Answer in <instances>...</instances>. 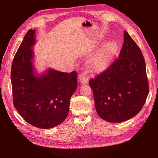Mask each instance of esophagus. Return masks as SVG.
I'll return each mask as SVG.
<instances>
[{
	"mask_svg": "<svg viewBox=\"0 0 158 158\" xmlns=\"http://www.w3.org/2000/svg\"><path fill=\"white\" fill-rule=\"evenodd\" d=\"M79 81L81 82V83L86 85L88 83L89 77L86 76L85 73H81L79 76Z\"/></svg>",
	"mask_w": 158,
	"mask_h": 158,
	"instance_id": "obj_1",
	"label": "esophagus"
}]
</instances>
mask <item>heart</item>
<instances>
[{"mask_svg": "<svg viewBox=\"0 0 158 158\" xmlns=\"http://www.w3.org/2000/svg\"><path fill=\"white\" fill-rule=\"evenodd\" d=\"M117 51V44L114 41H110L104 45L100 51L91 57L88 64L95 72L102 71L109 66Z\"/></svg>", "mask_w": 158, "mask_h": 158, "instance_id": "obj_1", "label": "heart"}]
</instances>
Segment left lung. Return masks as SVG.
<instances>
[{"mask_svg": "<svg viewBox=\"0 0 158 158\" xmlns=\"http://www.w3.org/2000/svg\"><path fill=\"white\" fill-rule=\"evenodd\" d=\"M123 40L119 57L89 81L98 114L113 123L135 117L142 109L148 94L146 65L142 51L126 31Z\"/></svg>", "mask_w": 158, "mask_h": 158, "instance_id": "obj_1", "label": "left lung"}]
</instances>
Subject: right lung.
Returning a JSON list of instances; mask_svg holds the SVG:
<instances>
[{"mask_svg":"<svg viewBox=\"0 0 158 158\" xmlns=\"http://www.w3.org/2000/svg\"><path fill=\"white\" fill-rule=\"evenodd\" d=\"M35 43V30L29 29L15 55L11 72L13 104L31 125L50 129L67 117L70 98L77 89V72L48 69L35 76L31 48Z\"/></svg>","mask_w":158,"mask_h":158,"instance_id":"obj_1","label":"right lung"}]
</instances>
